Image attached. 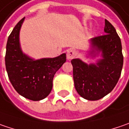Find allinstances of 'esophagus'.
<instances>
[{
	"instance_id": "34e87169",
	"label": "esophagus",
	"mask_w": 129,
	"mask_h": 129,
	"mask_svg": "<svg viewBox=\"0 0 129 129\" xmlns=\"http://www.w3.org/2000/svg\"><path fill=\"white\" fill-rule=\"evenodd\" d=\"M76 55V52L75 50H71V49L68 50L67 53H66V57H67V59H68V60L73 59L75 57Z\"/></svg>"
}]
</instances>
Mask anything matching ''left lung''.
<instances>
[{
  "label": "left lung",
  "mask_w": 129,
  "mask_h": 129,
  "mask_svg": "<svg viewBox=\"0 0 129 129\" xmlns=\"http://www.w3.org/2000/svg\"><path fill=\"white\" fill-rule=\"evenodd\" d=\"M104 31L105 35L94 37L89 42V56L94 58L100 54L101 58L89 64L79 58L71 61L76 90L87 100H98L109 94L115 87L123 68L120 37L106 19Z\"/></svg>",
  "instance_id": "1"
}]
</instances>
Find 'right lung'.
Masks as SVG:
<instances>
[{"label": "right lung", "mask_w": 129, "mask_h": 129, "mask_svg": "<svg viewBox=\"0 0 129 129\" xmlns=\"http://www.w3.org/2000/svg\"><path fill=\"white\" fill-rule=\"evenodd\" d=\"M24 18L9 35L5 57L9 79L16 91L24 98L39 101L48 96L53 88L55 74L66 60L63 53L55 58H32L21 50L20 30Z\"/></svg>", "instance_id": "obj_1"}]
</instances>
